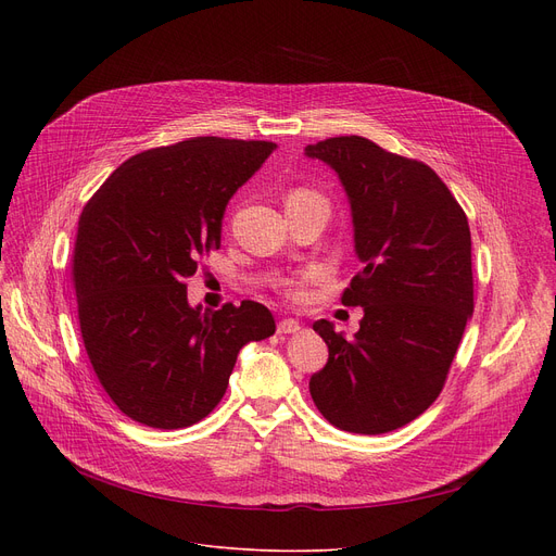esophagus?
<instances>
[{"instance_id":"1","label":"esophagus","mask_w":556,"mask_h":556,"mask_svg":"<svg viewBox=\"0 0 556 556\" xmlns=\"http://www.w3.org/2000/svg\"><path fill=\"white\" fill-rule=\"evenodd\" d=\"M302 329V325L293 317H286L277 325V333H298Z\"/></svg>"}]
</instances>
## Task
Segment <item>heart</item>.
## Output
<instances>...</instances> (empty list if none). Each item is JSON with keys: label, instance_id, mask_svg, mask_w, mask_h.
<instances>
[{"label": "heart", "instance_id": "obj_1", "mask_svg": "<svg viewBox=\"0 0 556 556\" xmlns=\"http://www.w3.org/2000/svg\"><path fill=\"white\" fill-rule=\"evenodd\" d=\"M295 207H327V198L311 187H295V189H290L286 195V210H295ZM317 277H319V270L313 268L298 277L283 279L281 281L283 295L290 300H304V295H306L304 286L315 281Z\"/></svg>", "mask_w": 556, "mask_h": 556}]
</instances>
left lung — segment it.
Instances as JSON below:
<instances>
[{"mask_svg": "<svg viewBox=\"0 0 556 556\" xmlns=\"http://www.w3.org/2000/svg\"><path fill=\"white\" fill-rule=\"evenodd\" d=\"M306 155L340 175L352 202L361 270L342 304L365 311L352 340L327 319L313 325L329 361L308 390L336 428L383 434L417 419L444 390L473 313L469 220L428 164L367 137H329Z\"/></svg>", "mask_w": 556, "mask_h": 556, "instance_id": "left-lung-1", "label": "left lung"}]
</instances>
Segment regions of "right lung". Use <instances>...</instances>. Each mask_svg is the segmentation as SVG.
Wrapping results in <instances>:
<instances>
[{
    "label": "right lung",
    "instance_id": "add662e5",
    "mask_svg": "<svg viewBox=\"0 0 556 556\" xmlns=\"http://www.w3.org/2000/svg\"><path fill=\"white\" fill-rule=\"evenodd\" d=\"M275 149L191 137L143 151L83 207L72 254L80 336L99 383L132 421L198 424L220 403L241 346L275 333L263 304L200 313L185 283L220 248L229 198Z\"/></svg>",
    "mask_w": 556,
    "mask_h": 556
}]
</instances>
